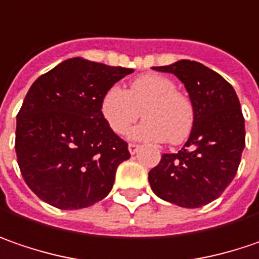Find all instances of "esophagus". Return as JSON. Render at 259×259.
Returning a JSON list of instances; mask_svg holds the SVG:
<instances>
[{
	"label": "esophagus",
	"mask_w": 259,
	"mask_h": 259,
	"mask_svg": "<svg viewBox=\"0 0 259 259\" xmlns=\"http://www.w3.org/2000/svg\"><path fill=\"white\" fill-rule=\"evenodd\" d=\"M138 149H140V146H138V144H133V143H131V144L128 146V150H130V153H131V154H136L137 151H138Z\"/></svg>",
	"instance_id": "34e87169"
}]
</instances>
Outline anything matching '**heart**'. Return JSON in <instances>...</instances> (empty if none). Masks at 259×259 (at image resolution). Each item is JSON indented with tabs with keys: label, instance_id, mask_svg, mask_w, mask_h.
Wrapping results in <instances>:
<instances>
[{
	"label": "heart",
	"instance_id": "b5f03b06",
	"mask_svg": "<svg viewBox=\"0 0 259 259\" xmlns=\"http://www.w3.org/2000/svg\"><path fill=\"white\" fill-rule=\"evenodd\" d=\"M146 118L130 137L144 141L179 144L185 141L195 122V108L189 97L176 90V84L162 74H143L123 90L112 85L102 97L100 112L109 128L123 134L137 119Z\"/></svg>",
	"mask_w": 259,
	"mask_h": 259
}]
</instances>
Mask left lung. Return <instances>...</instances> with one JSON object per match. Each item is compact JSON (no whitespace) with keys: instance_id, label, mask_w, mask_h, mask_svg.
<instances>
[{"instance_id":"obj_1","label":"left lung","mask_w":259,"mask_h":259,"mask_svg":"<svg viewBox=\"0 0 259 259\" xmlns=\"http://www.w3.org/2000/svg\"><path fill=\"white\" fill-rule=\"evenodd\" d=\"M175 74L195 108V122L185 146L163 154L149 172L153 192L185 208H198L219 198L238 172L245 149V119L236 92L200 62L181 59L153 67Z\"/></svg>"}]
</instances>
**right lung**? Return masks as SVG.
<instances>
[{
    "label": "right lung",
    "instance_id": "add662e5",
    "mask_svg": "<svg viewBox=\"0 0 259 259\" xmlns=\"http://www.w3.org/2000/svg\"><path fill=\"white\" fill-rule=\"evenodd\" d=\"M134 70L84 58L62 61L29 89L17 115L16 153L27 187L61 210L103 200L128 144L102 116V97Z\"/></svg>",
    "mask_w": 259,
    "mask_h": 259
}]
</instances>
